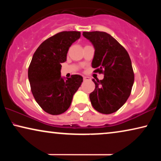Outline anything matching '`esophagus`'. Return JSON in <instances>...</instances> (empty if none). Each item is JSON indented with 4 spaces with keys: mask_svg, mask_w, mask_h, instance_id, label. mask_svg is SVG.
<instances>
[{
    "mask_svg": "<svg viewBox=\"0 0 161 161\" xmlns=\"http://www.w3.org/2000/svg\"><path fill=\"white\" fill-rule=\"evenodd\" d=\"M89 80H90V78H89V77H83V80L84 81Z\"/></svg>",
    "mask_w": 161,
    "mask_h": 161,
    "instance_id": "34e87169",
    "label": "esophagus"
}]
</instances>
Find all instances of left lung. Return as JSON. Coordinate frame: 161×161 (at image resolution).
Listing matches in <instances>:
<instances>
[{"label":"left lung","instance_id":"left-lung-1","mask_svg":"<svg viewBox=\"0 0 161 161\" xmlns=\"http://www.w3.org/2000/svg\"><path fill=\"white\" fill-rule=\"evenodd\" d=\"M94 45L92 66L94 72L104 74L103 80L94 79L95 89L89 94L92 106L101 114L118 111L130 95L134 72L128 53L113 36L103 31L83 32Z\"/></svg>","mask_w":161,"mask_h":161}]
</instances>
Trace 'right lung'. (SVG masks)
Returning <instances> with one entry per match:
<instances>
[{
	"label": "right lung",
	"mask_w": 161,
	"mask_h": 161,
	"mask_svg": "<svg viewBox=\"0 0 161 161\" xmlns=\"http://www.w3.org/2000/svg\"><path fill=\"white\" fill-rule=\"evenodd\" d=\"M80 37L79 31H62L43 42L35 51L28 76L34 97L47 114L58 115L67 111L83 82V77H61V63L67 61L68 50Z\"/></svg>",
	"instance_id": "obj_1"
}]
</instances>
